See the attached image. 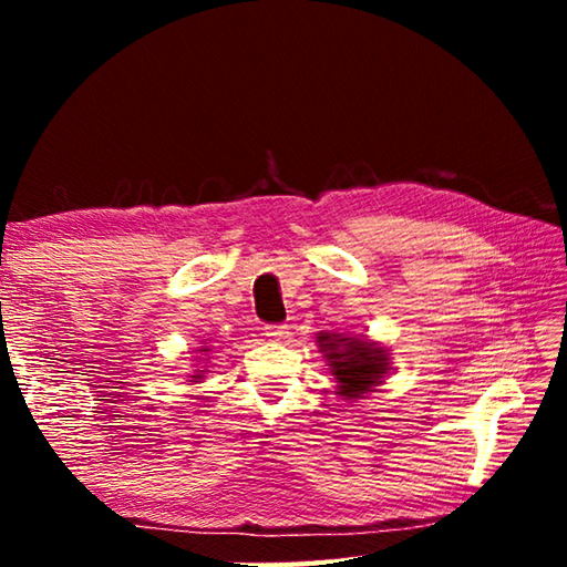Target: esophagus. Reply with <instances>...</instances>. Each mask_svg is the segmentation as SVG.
I'll list each match as a JSON object with an SVG mask.
<instances>
[{"mask_svg":"<svg viewBox=\"0 0 567 567\" xmlns=\"http://www.w3.org/2000/svg\"><path fill=\"white\" fill-rule=\"evenodd\" d=\"M265 334L275 342H282L290 332H287V324H265Z\"/></svg>","mask_w":567,"mask_h":567,"instance_id":"esophagus-1","label":"esophagus"}]
</instances>
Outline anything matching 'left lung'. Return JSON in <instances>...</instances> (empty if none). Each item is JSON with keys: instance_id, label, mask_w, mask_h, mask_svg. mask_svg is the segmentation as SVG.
Masks as SVG:
<instances>
[{"instance_id": "obj_1", "label": "left lung", "mask_w": 567, "mask_h": 567, "mask_svg": "<svg viewBox=\"0 0 567 567\" xmlns=\"http://www.w3.org/2000/svg\"><path fill=\"white\" fill-rule=\"evenodd\" d=\"M320 348L330 362V372L340 382V395L360 398L388 372V352L375 342L320 332Z\"/></svg>"}]
</instances>
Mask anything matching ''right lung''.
I'll use <instances>...</instances> for the list:
<instances>
[{
    "label": "right lung",
    "instance_id": "obj_1",
    "mask_svg": "<svg viewBox=\"0 0 567 567\" xmlns=\"http://www.w3.org/2000/svg\"><path fill=\"white\" fill-rule=\"evenodd\" d=\"M197 378H199V375H197Z\"/></svg>",
    "mask_w": 567,
    "mask_h": 567
}]
</instances>
